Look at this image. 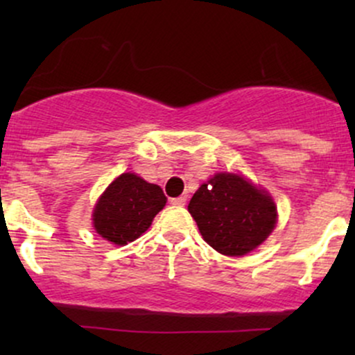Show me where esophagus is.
Wrapping results in <instances>:
<instances>
[{"mask_svg": "<svg viewBox=\"0 0 355 355\" xmlns=\"http://www.w3.org/2000/svg\"><path fill=\"white\" fill-rule=\"evenodd\" d=\"M170 203L175 207H183L187 203V197L185 195H180V197H175V198H170Z\"/></svg>", "mask_w": 355, "mask_h": 355, "instance_id": "1", "label": "esophagus"}]
</instances>
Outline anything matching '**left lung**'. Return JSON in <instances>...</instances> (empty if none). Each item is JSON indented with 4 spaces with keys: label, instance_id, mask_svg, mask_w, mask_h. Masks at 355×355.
<instances>
[{
    "label": "left lung",
    "instance_id": "left-lung-1",
    "mask_svg": "<svg viewBox=\"0 0 355 355\" xmlns=\"http://www.w3.org/2000/svg\"><path fill=\"white\" fill-rule=\"evenodd\" d=\"M203 240L229 257L252 252L277 223V205L267 190L237 173H215L189 203Z\"/></svg>",
    "mask_w": 355,
    "mask_h": 355
}]
</instances>
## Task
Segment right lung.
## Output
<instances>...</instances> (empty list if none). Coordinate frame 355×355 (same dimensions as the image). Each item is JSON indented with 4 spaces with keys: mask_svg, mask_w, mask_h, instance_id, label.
<instances>
[{
    "mask_svg": "<svg viewBox=\"0 0 355 355\" xmlns=\"http://www.w3.org/2000/svg\"><path fill=\"white\" fill-rule=\"evenodd\" d=\"M164 190L135 173H121L101 193L93 209L96 234L115 245H126L148 230L165 207Z\"/></svg>",
    "mask_w": 355,
    "mask_h": 355,
    "instance_id": "1",
    "label": "right lung"
}]
</instances>
